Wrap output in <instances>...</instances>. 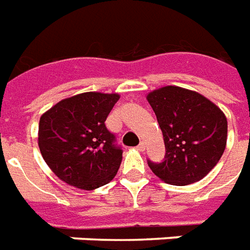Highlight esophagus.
I'll list each match as a JSON object with an SVG mask.
<instances>
[{"instance_id":"1","label":"esophagus","mask_w":250,"mask_h":250,"mask_svg":"<svg viewBox=\"0 0 250 250\" xmlns=\"http://www.w3.org/2000/svg\"><path fill=\"white\" fill-rule=\"evenodd\" d=\"M136 148L139 149V151H144V149H146V143H144V142H140V144Z\"/></svg>"}]
</instances>
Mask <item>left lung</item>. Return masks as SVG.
<instances>
[{"label":"left lung","mask_w":250,"mask_h":250,"mask_svg":"<svg viewBox=\"0 0 250 250\" xmlns=\"http://www.w3.org/2000/svg\"><path fill=\"white\" fill-rule=\"evenodd\" d=\"M147 101L166 144L164 162H148L153 173L172 186L207 176L227 146L228 122L223 111L204 95L177 86L153 90Z\"/></svg>","instance_id":"left-lung-1"}]
</instances>
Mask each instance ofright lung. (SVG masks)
Segmentation results:
<instances>
[{
  "instance_id": "add662e5",
  "label": "right lung",
  "mask_w": 250,
  "mask_h": 250,
  "mask_svg": "<svg viewBox=\"0 0 250 250\" xmlns=\"http://www.w3.org/2000/svg\"><path fill=\"white\" fill-rule=\"evenodd\" d=\"M119 94L82 92L42 114L38 146L50 169L68 186L92 191L115 177L123 151L107 130Z\"/></svg>"
}]
</instances>
